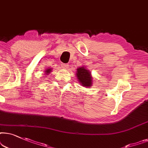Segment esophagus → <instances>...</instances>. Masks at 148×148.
Segmentation results:
<instances>
[{
	"mask_svg": "<svg viewBox=\"0 0 148 148\" xmlns=\"http://www.w3.org/2000/svg\"><path fill=\"white\" fill-rule=\"evenodd\" d=\"M68 66H69V65L67 64H62V67L64 69H68Z\"/></svg>",
	"mask_w": 148,
	"mask_h": 148,
	"instance_id": "obj_1",
	"label": "esophagus"
}]
</instances>
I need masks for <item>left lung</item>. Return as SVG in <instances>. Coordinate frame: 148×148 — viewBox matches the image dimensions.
<instances>
[{
	"label": "left lung",
	"instance_id": "1",
	"mask_svg": "<svg viewBox=\"0 0 148 148\" xmlns=\"http://www.w3.org/2000/svg\"><path fill=\"white\" fill-rule=\"evenodd\" d=\"M76 72H77L76 76H77L78 81H80V83H81L82 86L87 87L92 85V78L90 76V72L87 69H86L84 67H81L77 69Z\"/></svg>",
	"mask_w": 148,
	"mask_h": 148
}]
</instances>
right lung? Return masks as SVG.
<instances>
[{
    "label": "right lung",
    "instance_id": "add662e5",
    "mask_svg": "<svg viewBox=\"0 0 148 148\" xmlns=\"http://www.w3.org/2000/svg\"><path fill=\"white\" fill-rule=\"evenodd\" d=\"M47 71V74H48V73H50V72H51V70H50V69H48V70H46Z\"/></svg>",
    "mask_w": 148,
    "mask_h": 148
}]
</instances>
